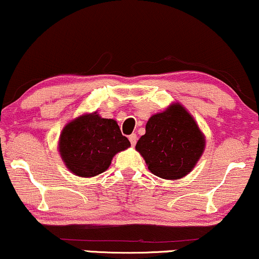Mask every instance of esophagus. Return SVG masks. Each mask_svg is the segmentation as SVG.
Wrapping results in <instances>:
<instances>
[{"label":"esophagus","mask_w":259,"mask_h":259,"mask_svg":"<svg viewBox=\"0 0 259 259\" xmlns=\"http://www.w3.org/2000/svg\"><path fill=\"white\" fill-rule=\"evenodd\" d=\"M128 139H130V142H131V144H132V146H134L137 144V140H138V137H137V134H131V136L128 137Z\"/></svg>","instance_id":"obj_1"}]
</instances>
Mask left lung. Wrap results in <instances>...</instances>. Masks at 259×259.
I'll list each match as a JSON object with an SVG mask.
<instances>
[{
  "instance_id": "obj_1",
  "label": "left lung",
  "mask_w": 259,
  "mask_h": 259,
  "mask_svg": "<svg viewBox=\"0 0 259 259\" xmlns=\"http://www.w3.org/2000/svg\"><path fill=\"white\" fill-rule=\"evenodd\" d=\"M145 134L136 150L149 170L164 180L187 176L199 162L206 147V137L193 115L179 102L150 117Z\"/></svg>"
}]
</instances>
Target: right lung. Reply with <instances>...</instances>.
<instances>
[{
    "label": "right lung",
    "mask_w": 259,
    "mask_h": 259,
    "mask_svg": "<svg viewBox=\"0 0 259 259\" xmlns=\"http://www.w3.org/2000/svg\"><path fill=\"white\" fill-rule=\"evenodd\" d=\"M130 146V140L122 136L115 120L103 119L97 112L84 113L69 121L58 140L65 166L84 179L105 172L113 157Z\"/></svg>",
    "instance_id": "1"
}]
</instances>
